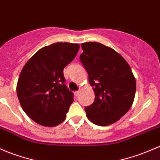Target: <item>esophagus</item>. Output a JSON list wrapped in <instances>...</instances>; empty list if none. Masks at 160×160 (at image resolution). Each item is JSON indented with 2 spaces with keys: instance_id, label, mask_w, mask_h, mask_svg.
<instances>
[{
  "instance_id": "esophagus-1",
  "label": "esophagus",
  "mask_w": 160,
  "mask_h": 160,
  "mask_svg": "<svg viewBox=\"0 0 160 160\" xmlns=\"http://www.w3.org/2000/svg\"><path fill=\"white\" fill-rule=\"evenodd\" d=\"M74 94H75L76 97H78L79 94H80V91H79V90H78V91H75L74 92Z\"/></svg>"
}]
</instances>
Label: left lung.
<instances>
[{
	"mask_svg": "<svg viewBox=\"0 0 160 160\" xmlns=\"http://www.w3.org/2000/svg\"><path fill=\"white\" fill-rule=\"evenodd\" d=\"M80 62L89 76L95 99L85 107L87 117L98 126L117 122L130 109L136 80L125 59L112 48L96 42L81 44Z\"/></svg>",
	"mask_w": 160,
	"mask_h": 160,
	"instance_id": "obj_1",
	"label": "left lung"
}]
</instances>
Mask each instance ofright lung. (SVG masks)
Returning <instances> with one entry per match:
<instances>
[{
  "label": "right lung",
  "instance_id": "1",
  "mask_svg": "<svg viewBox=\"0 0 160 160\" xmlns=\"http://www.w3.org/2000/svg\"><path fill=\"white\" fill-rule=\"evenodd\" d=\"M79 49L77 43H53L38 50L23 67L17 94L23 111L37 123L55 127L66 118L73 93L65 85L63 69Z\"/></svg>",
  "mask_w": 160,
  "mask_h": 160
}]
</instances>
